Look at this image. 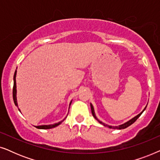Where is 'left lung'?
Wrapping results in <instances>:
<instances>
[{"label":"left lung","mask_w":160,"mask_h":160,"mask_svg":"<svg viewBox=\"0 0 160 160\" xmlns=\"http://www.w3.org/2000/svg\"><path fill=\"white\" fill-rule=\"evenodd\" d=\"M90 106H91V110H92V115H93V117H95V119H96V120H98V122H100V124H102V125H104V126H106V127H108V128H111V129H119V130H122V129H124V128H128V127H129V126H130L131 124H133L134 123V122L136 121V120L138 119L139 118V117L140 116H141V114H142V113L144 111H145V109H146V108L143 109V111H142L141 113H140L138 115H137L136 117H135L134 118H132V119H130V121H128V122H127L126 123H124V124H121V125H119V126H116V127H112V126H109V125H108V124H104V123H102V122H100V120H98V118L96 117V116H95V111H94V108H93V106H92V104H90Z\"/></svg>","instance_id":"1"}]
</instances>
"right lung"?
<instances>
[{
	"mask_svg": "<svg viewBox=\"0 0 160 160\" xmlns=\"http://www.w3.org/2000/svg\"><path fill=\"white\" fill-rule=\"evenodd\" d=\"M16 75H17V71H15L14 73V87H13V99H14V104L16 105L17 106V96H16V94H17V89H16ZM71 102H70V106H71ZM64 119L62 120V121H61L60 122H58V123H56V124H49V125H41V126H35L36 128L38 129H43V130H46V129H51V128H55V127L58 126L59 124H60L62 122L64 121Z\"/></svg>",
	"mask_w": 160,
	"mask_h": 160,
	"instance_id": "1",
	"label": "right lung"
}]
</instances>
